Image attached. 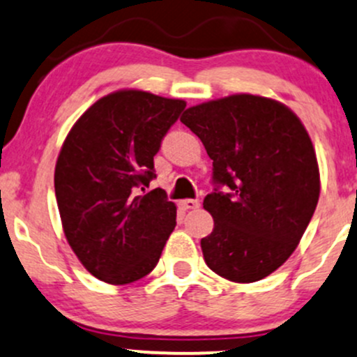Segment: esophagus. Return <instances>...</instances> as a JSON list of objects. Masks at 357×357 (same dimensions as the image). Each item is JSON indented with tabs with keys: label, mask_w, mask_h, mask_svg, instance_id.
Masks as SVG:
<instances>
[{
	"label": "esophagus",
	"mask_w": 357,
	"mask_h": 357,
	"mask_svg": "<svg viewBox=\"0 0 357 357\" xmlns=\"http://www.w3.org/2000/svg\"><path fill=\"white\" fill-rule=\"evenodd\" d=\"M181 206L185 210H195L199 206V199H183Z\"/></svg>",
	"instance_id": "obj_1"
}]
</instances>
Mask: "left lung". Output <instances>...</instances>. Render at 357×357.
Here are the masks:
<instances>
[{"label": "left lung", "mask_w": 357, "mask_h": 357, "mask_svg": "<svg viewBox=\"0 0 357 357\" xmlns=\"http://www.w3.org/2000/svg\"><path fill=\"white\" fill-rule=\"evenodd\" d=\"M181 121L213 160L215 188L203 199L215 222L202 238L206 266L236 283L269 276L296 249L319 202L308 132L283 103L254 95L197 105Z\"/></svg>", "instance_id": "1"}]
</instances>
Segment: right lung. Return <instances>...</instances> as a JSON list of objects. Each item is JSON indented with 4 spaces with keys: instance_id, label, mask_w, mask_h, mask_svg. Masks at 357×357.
I'll use <instances>...</instances> for the list:
<instances>
[{
    "instance_id": "obj_1",
    "label": "right lung",
    "mask_w": 357,
    "mask_h": 357,
    "mask_svg": "<svg viewBox=\"0 0 357 357\" xmlns=\"http://www.w3.org/2000/svg\"><path fill=\"white\" fill-rule=\"evenodd\" d=\"M183 100L123 89L98 100L74 123L54 186L70 249L98 280L128 284L159 262L176 227V205L155 188L154 155Z\"/></svg>"
}]
</instances>
